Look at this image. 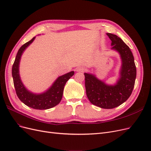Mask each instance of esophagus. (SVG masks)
I'll return each instance as SVG.
<instances>
[{
    "label": "esophagus",
    "instance_id": "34e87169",
    "mask_svg": "<svg viewBox=\"0 0 151 151\" xmlns=\"http://www.w3.org/2000/svg\"><path fill=\"white\" fill-rule=\"evenodd\" d=\"M84 70H86V68L83 67V66H79V67H78V68H76V71H77V72H79V71L83 72Z\"/></svg>",
    "mask_w": 151,
    "mask_h": 151
}]
</instances>
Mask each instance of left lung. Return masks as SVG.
<instances>
[{"label":"left lung","mask_w":151,"mask_h":151,"mask_svg":"<svg viewBox=\"0 0 151 151\" xmlns=\"http://www.w3.org/2000/svg\"><path fill=\"white\" fill-rule=\"evenodd\" d=\"M106 35L111 41V49L117 51L121 56L122 65L119 80L115 85L109 86L92 74L84 73V76L86 94L91 104L111 109L123 104L130 96L134 87L136 68L129 46L118 36Z\"/></svg>","instance_id":"1"}]
</instances>
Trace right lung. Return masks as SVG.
<instances>
[{"label": "right lung", "instance_id": "right-lung-1", "mask_svg": "<svg viewBox=\"0 0 151 151\" xmlns=\"http://www.w3.org/2000/svg\"><path fill=\"white\" fill-rule=\"evenodd\" d=\"M35 37L22 45L18 51L12 66V77L16 93L21 101L27 106L37 110H46L56 106L61 101L64 86L74 74V71L59 77L52 86L43 93L35 94L30 92L23 86L19 75V64L24 50L31 44Z\"/></svg>", "mask_w": 151, "mask_h": 151}]
</instances>
